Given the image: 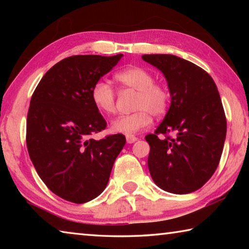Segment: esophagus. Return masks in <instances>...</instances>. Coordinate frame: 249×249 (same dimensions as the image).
Segmentation results:
<instances>
[{
	"label": "esophagus",
	"instance_id": "esophagus-1",
	"mask_svg": "<svg viewBox=\"0 0 249 249\" xmlns=\"http://www.w3.org/2000/svg\"><path fill=\"white\" fill-rule=\"evenodd\" d=\"M137 141V137H135L134 135H129V136H126V142H128V144H133Z\"/></svg>",
	"mask_w": 249,
	"mask_h": 249
}]
</instances>
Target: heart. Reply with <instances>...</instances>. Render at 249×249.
<instances>
[{
    "instance_id": "b5f03b06",
    "label": "heart",
    "mask_w": 249,
    "mask_h": 249,
    "mask_svg": "<svg viewBox=\"0 0 249 249\" xmlns=\"http://www.w3.org/2000/svg\"><path fill=\"white\" fill-rule=\"evenodd\" d=\"M122 87L137 91L134 108L136 112L121 115L112 121L111 130L115 134L134 135L147 127L151 115H165L170 104V93L162 84L155 82V75L142 67H128L115 74ZM91 100L99 112L109 115L115 112V92L107 81L101 79L91 89Z\"/></svg>"
}]
</instances>
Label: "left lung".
I'll return each instance as SVG.
<instances>
[{"label":"left lung","mask_w":249,"mask_h":249,"mask_svg":"<svg viewBox=\"0 0 249 249\" xmlns=\"http://www.w3.org/2000/svg\"><path fill=\"white\" fill-rule=\"evenodd\" d=\"M165 75L171 102L165 119L145 137L148 169L160 189L187 195L215 172L226 137V119L215 82L192 62L174 54H144ZM174 132V137L158 135Z\"/></svg>","instance_id":"left-lung-1"}]
</instances>
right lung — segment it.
<instances>
[{
	"instance_id": "add662e5",
	"label": "right lung",
	"mask_w": 249,
	"mask_h": 249,
	"mask_svg": "<svg viewBox=\"0 0 249 249\" xmlns=\"http://www.w3.org/2000/svg\"><path fill=\"white\" fill-rule=\"evenodd\" d=\"M122 57L62 59L46 72L32 96L26 127L29 157L49 190L73 203H86L103 192L126 142L122 134L90 138L107 127L91 89Z\"/></svg>"
}]
</instances>
